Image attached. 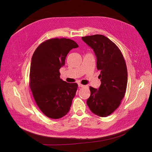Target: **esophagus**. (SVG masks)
Segmentation results:
<instances>
[{
	"mask_svg": "<svg viewBox=\"0 0 152 152\" xmlns=\"http://www.w3.org/2000/svg\"><path fill=\"white\" fill-rule=\"evenodd\" d=\"M78 86H79V87H84L85 86H84V85H83V84H78Z\"/></svg>",
	"mask_w": 152,
	"mask_h": 152,
	"instance_id": "1",
	"label": "esophagus"
}]
</instances>
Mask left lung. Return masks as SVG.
<instances>
[{
  "label": "left lung",
  "mask_w": 152,
  "mask_h": 152,
  "mask_svg": "<svg viewBox=\"0 0 152 152\" xmlns=\"http://www.w3.org/2000/svg\"><path fill=\"white\" fill-rule=\"evenodd\" d=\"M96 57V68L100 70L98 89L90 87L87 104L92 112L99 117L110 115L120 106L127 86L128 72L124 57L119 48L102 35L83 37Z\"/></svg>",
  "instance_id": "1"
}]
</instances>
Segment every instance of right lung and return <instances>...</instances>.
Wrapping results in <instances>:
<instances>
[{"label":"right lung","instance_id":"add662e5","mask_svg":"<svg viewBox=\"0 0 152 152\" xmlns=\"http://www.w3.org/2000/svg\"><path fill=\"white\" fill-rule=\"evenodd\" d=\"M78 46L71 39L52 38L40 44L32 56L30 88L39 109L49 118H62L72 106L78 86L60 79L59 69L70 50Z\"/></svg>","mask_w":152,"mask_h":152}]
</instances>
